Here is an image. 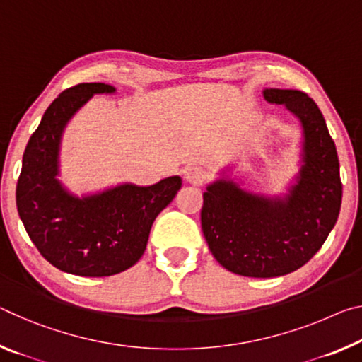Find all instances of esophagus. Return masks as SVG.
<instances>
[{
	"mask_svg": "<svg viewBox=\"0 0 362 362\" xmlns=\"http://www.w3.org/2000/svg\"><path fill=\"white\" fill-rule=\"evenodd\" d=\"M183 177H185V180L190 183H203L208 179V172L203 168H199V165H188V168L183 170Z\"/></svg>",
	"mask_w": 362,
	"mask_h": 362,
	"instance_id": "1",
	"label": "esophagus"
}]
</instances>
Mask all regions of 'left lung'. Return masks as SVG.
I'll return each instance as SVG.
<instances>
[{
	"instance_id": "8db88e82",
	"label": "left lung",
	"mask_w": 362,
	"mask_h": 362,
	"mask_svg": "<svg viewBox=\"0 0 362 362\" xmlns=\"http://www.w3.org/2000/svg\"><path fill=\"white\" fill-rule=\"evenodd\" d=\"M264 98L300 117L305 154L300 179L285 202L217 180L203 194L202 228L212 256L245 277H279L317 253L338 219L343 185L335 143L313 98L300 90H264Z\"/></svg>"
}]
</instances>
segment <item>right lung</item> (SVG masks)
I'll list each match as a JSON object with an SVG mask.
<instances>
[{
    "label": "right lung",
    "instance_id": "obj_1",
    "mask_svg": "<svg viewBox=\"0 0 362 362\" xmlns=\"http://www.w3.org/2000/svg\"><path fill=\"white\" fill-rule=\"evenodd\" d=\"M112 91L106 83L62 91L27 143L16 188L21 221L40 255L59 271L82 277H107L134 266L145 253L154 219L182 187L175 175L151 187L120 185L80 199L59 185L62 129L95 93Z\"/></svg>",
    "mask_w": 362,
    "mask_h": 362
}]
</instances>
